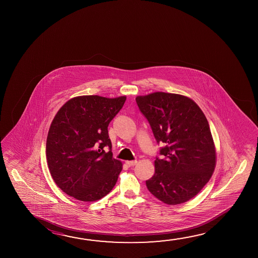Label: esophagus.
<instances>
[{
    "label": "esophagus",
    "mask_w": 258,
    "mask_h": 258,
    "mask_svg": "<svg viewBox=\"0 0 258 258\" xmlns=\"http://www.w3.org/2000/svg\"><path fill=\"white\" fill-rule=\"evenodd\" d=\"M137 163H138L137 161H126V164H127V166H130V167L134 166Z\"/></svg>",
    "instance_id": "1"
}]
</instances>
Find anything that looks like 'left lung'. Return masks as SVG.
<instances>
[{"label": "left lung", "mask_w": 258, "mask_h": 258, "mask_svg": "<svg viewBox=\"0 0 258 258\" xmlns=\"http://www.w3.org/2000/svg\"><path fill=\"white\" fill-rule=\"evenodd\" d=\"M157 144L155 174L146 184L161 202L176 205L198 195L211 179L216 150L207 118L190 98L175 93H150L136 98Z\"/></svg>", "instance_id": "left-lung-1"}]
</instances>
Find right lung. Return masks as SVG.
Masks as SVG:
<instances>
[{
    "label": "right lung",
    "mask_w": 258,
    "mask_h": 258,
    "mask_svg": "<svg viewBox=\"0 0 258 258\" xmlns=\"http://www.w3.org/2000/svg\"><path fill=\"white\" fill-rule=\"evenodd\" d=\"M125 101L126 96H78L55 114L47 134V165L56 185L73 198L95 202L116 184L122 164L112 157L108 126Z\"/></svg>",
    "instance_id": "add662e5"
}]
</instances>
